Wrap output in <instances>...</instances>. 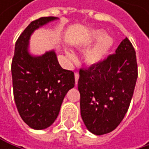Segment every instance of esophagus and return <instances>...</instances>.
Masks as SVG:
<instances>
[{
  "mask_svg": "<svg viewBox=\"0 0 149 149\" xmlns=\"http://www.w3.org/2000/svg\"><path fill=\"white\" fill-rule=\"evenodd\" d=\"M78 78H79V74H78L77 72H76V73H75V83H76V84H77Z\"/></svg>",
  "mask_w": 149,
  "mask_h": 149,
  "instance_id": "34e87169",
  "label": "esophagus"
}]
</instances>
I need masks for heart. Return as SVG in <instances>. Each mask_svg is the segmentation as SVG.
I'll list each match as a JSON object with an SVG mask.
<instances>
[{"label": "heart", "mask_w": 149, "mask_h": 149, "mask_svg": "<svg viewBox=\"0 0 149 149\" xmlns=\"http://www.w3.org/2000/svg\"><path fill=\"white\" fill-rule=\"evenodd\" d=\"M91 48L84 55V61L89 65H100L109 53L110 48L113 45V40L109 37H105V33L102 30H97L92 33L85 40H84L80 46L84 49ZM65 56L70 63H75L77 60V57L74 52L69 49L65 50Z\"/></svg>", "instance_id": "obj_1"}]
</instances>
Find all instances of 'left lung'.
<instances>
[{"mask_svg":"<svg viewBox=\"0 0 149 149\" xmlns=\"http://www.w3.org/2000/svg\"><path fill=\"white\" fill-rule=\"evenodd\" d=\"M136 79L135 51L128 38L100 65L79 71L80 112L91 133L108 134L120 124L129 109Z\"/></svg>","mask_w":149,"mask_h":149,"instance_id":"obj_1","label":"left lung"}]
</instances>
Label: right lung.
<instances>
[{
	"label": "right lung",
	"mask_w": 149,
	"mask_h": 149,
	"mask_svg": "<svg viewBox=\"0 0 149 149\" xmlns=\"http://www.w3.org/2000/svg\"><path fill=\"white\" fill-rule=\"evenodd\" d=\"M57 19L50 16L32 21L15 43L11 69L15 104L22 120L36 130L55 122L66 93L75 85L73 72L60 66L55 50L42 55L30 52L34 31Z\"/></svg>",
	"instance_id": "add662e5"
}]
</instances>
